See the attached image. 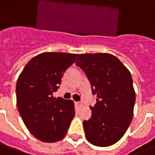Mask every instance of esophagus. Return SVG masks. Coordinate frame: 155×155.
Masks as SVG:
<instances>
[{"mask_svg": "<svg viewBox=\"0 0 155 155\" xmlns=\"http://www.w3.org/2000/svg\"><path fill=\"white\" fill-rule=\"evenodd\" d=\"M75 104H76V105H77L78 107H81V106H82V103H81V102H75Z\"/></svg>", "mask_w": 155, "mask_h": 155, "instance_id": "34e87169", "label": "esophagus"}]
</instances>
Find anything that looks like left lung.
<instances>
[{
    "label": "left lung",
    "instance_id": "8db88e82",
    "mask_svg": "<svg viewBox=\"0 0 155 155\" xmlns=\"http://www.w3.org/2000/svg\"><path fill=\"white\" fill-rule=\"evenodd\" d=\"M87 75L97 103L84 120L85 137L97 147H109L123 137L134 114L135 92L130 71L113 54H81L75 62Z\"/></svg>",
    "mask_w": 155,
    "mask_h": 155
}]
</instances>
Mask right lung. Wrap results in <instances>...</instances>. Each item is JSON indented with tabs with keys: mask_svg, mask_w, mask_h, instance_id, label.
Wrapping results in <instances>:
<instances>
[{
	"mask_svg": "<svg viewBox=\"0 0 155 155\" xmlns=\"http://www.w3.org/2000/svg\"><path fill=\"white\" fill-rule=\"evenodd\" d=\"M77 56L62 52L40 54L19 75L16 86L18 112L29 131L42 142L63 139L75 116L72 101L55 98L53 94Z\"/></svg>",
	"mask_w": 155,
	"mask_h": 155,
	"instance_id": "1",
	"label": "right lung"
}]
</instances>
